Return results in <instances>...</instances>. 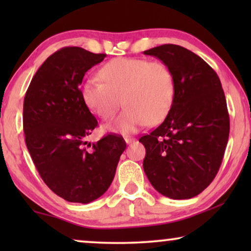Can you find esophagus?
I'll use <instances>...</instances> for the list:
<instances>
[{"label":"esophagus","instance_id":"34e87169","mask_svg":"<svg viewBox=\"0 0 251 251\" xmlns=\"http://www.w3.org/2000/svg\"><path fill=\"white\" fill-rule=\"evenodd\" d=\"M125 140L126 144H131L135 142V138H133V137H125Z\"/></svg>","mask_w":251,"mask_h":251}]
</instances>
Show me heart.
Segmentation results:
<instances>
[{"label":"heart","mask_w":251,"mask_h":251,"mask_svg":"<svg viewBox=\"0 0 251 251\" xmlns=\"http://www.w3.org/2000/svg\"><path fill=\"white\" fill-rule=\"evenodd\" d=\"M99 78L81 84L84 105L104 121H111L123 104L126 108L109 126L115 132L132 133L147 123L162 122L173 107L176 83L173 71L162 61L120 57L102 65Z\"/></svg>","instance_id":"obj_1"}]
</instances>
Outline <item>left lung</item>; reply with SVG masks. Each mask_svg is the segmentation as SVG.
I'll return each instance as SVG.
<instances>
[{
    "label": "left lung",
    "instance_id": "left-lung-1",
    "mask_svg": "<svg viewBox=\"0 0 251 251\" xmlns=\"http://www.w3.org/2000/svg\"><path fill=\"white\" fill-rule=\"evenodd\" d=\"M144 54L167 64L176 83L169 114L139 138L146 150L144 171L164 197L194 198L214 180L227 145L229 115L221 80L201 57L176 44Z\"/></svg>",
    "mask_w": 251,
    "mask_h": 251
}]
</instances>
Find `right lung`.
<instances>
[{
	"instance_id": "1",
	"label": "right lung",
	"mask_w": 251,
	"mask_h": 251,
	"mask_svg": "<svg viewBox=\"0 0 251 251\" xmlns=\"http://www.w3.org/2000/svg\"><path fill=\"white\" fill-rule=\"evenodd\" d=\"M105 53L65 47L34 75L24 99L25 142L47 186L68 202L89 203L107 191L126 144L121 136L87 138L98 126L84 105L80 84Z\"/></svg>"
}]
</instances>
